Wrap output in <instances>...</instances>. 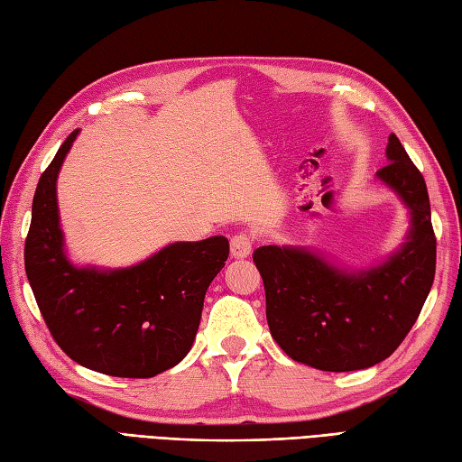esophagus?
<instances>
[{"mask_svg":"<svg viewBox=\"0 0 462 462\" xmlns=\"http://www.w3.org/2000/svg\"><path fill=\"white\" fill-rule=\"evenodd\" d=\"M252 245H254L252 236L245 234V232H238V234L232 236L230 252H232L234 257L244 259V257H247V255L252 254Z\"/></svg>","mask_w":462,"mask_h":462,"instance_id":"1","label":"esophagus"}]
</instances>
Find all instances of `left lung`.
Wrapping results in <instances>:
<instances>
[{
    "mask_svg": "<svg viewBox=\"0 0 462 462\" xmlns=\"http://www.w3.org/2000/svg\"><path fill=\"white\" fill-rule=\"evenodd\" d=\"M376 180L410 215L406 242L366 269L341 267L304 245H262L254 252L265 285L271 336L291 359L314 369H369L396 351L416 324L435 277V234L423 175L396 134Z\"/></svg>",
    "mask_w": 462,
    "mask_h": 462,
    "instance_id": "1",
    "label": "left lung"
}]
</instances>
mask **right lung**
<instances>
[{"label": "right lung", "instance_id": "obj_1", "mask_svg": "<svg viewBox=\"0 0 462 462\" xmlns=\"http://www.w3.org/2000/svg\"><path fill=\"white\" fill-rule=\"evenodd\" d=\"M78 134L79 128L64 140L34 191L27 279L46 326L69 359L111 376H156L191 349L207 289L230 245L224 236L173 242L118 269L69 262L56 181Z\"/></svg>", "mask_w": 462, "mask_h": 462}]
</instances>
